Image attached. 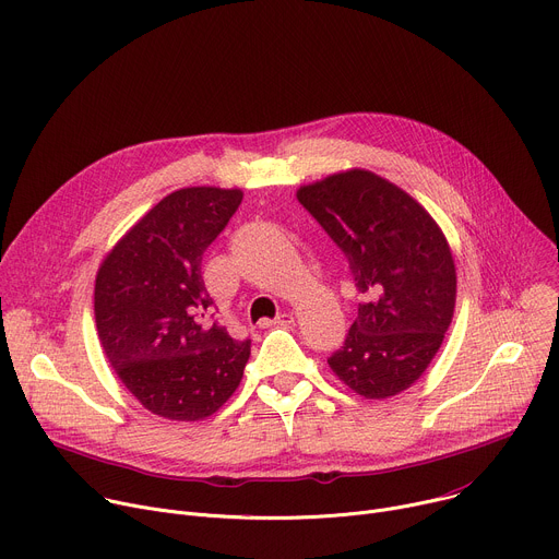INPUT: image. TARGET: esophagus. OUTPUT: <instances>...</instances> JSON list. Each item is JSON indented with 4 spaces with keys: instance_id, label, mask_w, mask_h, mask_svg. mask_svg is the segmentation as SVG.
<instances>
[{
    "instance_id": "esophagus-1",
    "label": "esophagus",
    "mask_w": 559,
    "mask_h": 559,
    "mask_svg": "<svg viewBox=\"0 0 559 559\" xmlns=\"http://www.w3.org/2000/svg\"><path fill=\"white\" fill-rule=\"evenodd\" d=\"M293 322V316L290 313H280L275 320H262L260 326L262 329H269V326H288Z\"/></svg>"
}]
</instances>
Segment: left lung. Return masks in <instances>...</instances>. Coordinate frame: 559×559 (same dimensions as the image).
<instances>
[{
    "instance_id": "8db88e82",
    "label": "left lung",
    "mask_w": 559,
    "mask_h": 559,
    "mask_svg": "<svg viewBox=\"0 0 559 559\" xmlns=\"http://www.w3.org/2000/svg\"><path fill=\"white\" fill-rule=\"evenodd\" d=\"M297 200L340 246L364 293L329 366L366 400L406 391L440 350L455 311L457 275L442 228L395 183L361 168L301 186Z\"/></svg>"
}]
</instances>
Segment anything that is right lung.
Returning <instances> with one entry per match:
<instances>
[{
    "mask_svg": "<svg viewBox=\"0 0 559 559\" xmlns=\"http://www.w3.org/2000/svg\"><path fill=\"white\" fill-rule=\"evenodd\" d=\"M239 189L193 186L166 195L99 266L95 324L117 378L144 408L195 421L239 386L251 340L206 324L213 297L202 258L241 204Z\"/></svg>",
    "mask_w": 559,
    "mask_h": 559,
    "instance_id": "add662e5",
    "label": "right lung"
}]
</instances>
